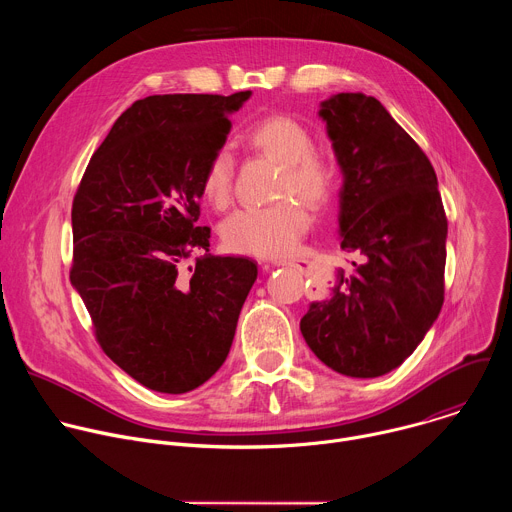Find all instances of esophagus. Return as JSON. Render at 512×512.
<instances>
[{
    "mask_svg": "<svg viewBox=\"0 0 512 512\" xmlns=\"http://www.w3.org/2000/svg\"><path fill=\"white\" fill-rule=\"evenodd\" d=\"M271 263L273 265H285V267H296L302 273H310V269H312V263L306 261V259H281V261H271Z\"/></svg>",
    "mask_w": 512,
    "mask_h": 512,
    "instance_id": "esophagus-1",
    "label": "esophagus"
}]
</instances>
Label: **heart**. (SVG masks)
Wrapping results in <instances>:
<instances>
[{
    "instance_id": "obj_1",
    "label": "heart",
    "mask_w": 512,
    "mask_h": 512,
    "mask_svg": "<svg viewBox=\"0 0 512 512\" xmlns=\"http://www.w3.org/2000/svg\"><path fill=\"white\" fill-rule=\"evenodd\" d=\"M251 152L281 164L275 198L269 206L243 208L223 225V241L235 253L279 259L294 253L310 229V206H322L336 184L332 160L314 148L310 129L298 119L273 113L255 121L241 137ZM235 162L227 150H216L202 172L200 190L206 202L223 210L233 200Z\"/></svg>"
}]
</instances>
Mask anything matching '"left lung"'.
Here are the masks:
<instances>
[{"label": "left lung", "instance_id": "8db88e82", "mask_svg": "<svg viewBox=\"0 0 512 512\" xmlns=\"http://www.w3.org/2000/svg\"><path fill=\"white\" fill-rule=\"evenodd\" d=\"M320 117L344 176L340 247L356 261L300 330L326 367L373 379L413 354L442 310L448 218L431 162L375 97L338 93Z\"/></svg>", "mask_w": 512, "mask_h": 512}]
</instances>
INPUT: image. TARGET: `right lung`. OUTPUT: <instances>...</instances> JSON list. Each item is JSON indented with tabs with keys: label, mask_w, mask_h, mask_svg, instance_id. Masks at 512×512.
Segmentation results:
<instances>
[{
	"label": "right lung",
	"mask_w": 512,
	"mask_h": 512,
	"mask_svg": "<svg viewBox=\"0 0 512 512\" xmlns=\"http://www.w3.org/2000/svg\"><path fill=\"white\" fill-rule=\"evenodd\" d=\"M249 97L135 101L72 200L70 283L103 352L158 393H188L223 367L257 279L255 261L210 255V229L196 227L206 162L227 141L229 113ZM198 250L205 255L182 272Z\"/></svg>",
	"instance_id": "1"
}]
</instances>
